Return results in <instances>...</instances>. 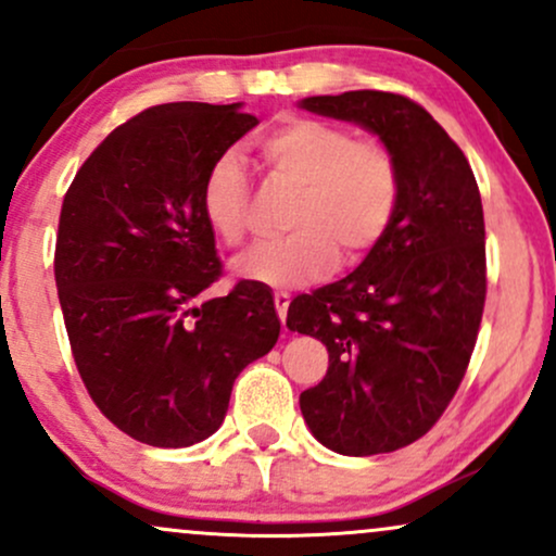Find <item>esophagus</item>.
<instances>
[{
  "instance_id": "34e87169",
  "label": "esophagus",
  "mask_w": 556,
  "mask_h": 556,
  "mask_svg": "<svg viewBox=\"0 0 556 556\" xmlns=\"http://www.w3.org/2000/svg\"><path fill=\"white\" fill-rule=\"evenodd\" d=\"M274 308H277V314H279V318H282V324H285L287 308H290V295H287V292H274Z\"/></svg>"
}]
</instances>
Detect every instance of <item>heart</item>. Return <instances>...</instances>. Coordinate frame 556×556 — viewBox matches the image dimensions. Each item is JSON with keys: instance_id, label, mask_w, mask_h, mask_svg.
Masks as SVG:
<instances>
[{"instance_id": "b5f03b06", "label": "heart", "mask_w": 556, "mask_h": 556, "mask_svg": "<svg viewBox=\"0 0 556 556\" xmlns=\"http://www.w3.org/2000/svg\"><path fill=\"white\" fill-rule=\"evenodd\" d=\"M279 182L298 190L287 227L292 235L266 242L240 261L251 282L292 290L334 269L336 251L355 264L379 245L400 206L402 175L392 151L321 119H285L258 140ZM248 177L240 156L225 151L201 185V212L227 248L248 235Z\"/></svg>"}]
</instances>
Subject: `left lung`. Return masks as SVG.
<instances>
[{"label": "left lung", "mask_w": 556, "mask_h": 556, "mask_svg": "<svg viewBox=\"0 0 556 556\" xmlns=\"http://www.w3.org/2000/svg\"><path fill=\"white\" fill-rule=\"evenodd\" d=\"M300 106L366 127L400 164V206L379 245L287 311L290 331L329 353L327 376L300 394L311 433L340 455L394 452L442 418L473 355L486 300L481 193L460 146L405 96L348 91Z\"/></svg>", "instance_id": "left-lung-1"}]
</instances>
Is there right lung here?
Here are the masks:
<instances>
[{
  "label": "right lung",
  "mask_w": 556,
  "mask_h": 556,
  "mask_svg": "<svg viewBox=\"0 0 556 556\" xmlns=\"http://www.w3.org/2000/svg\"><path fill=\"white\" fill-rule=\"evenodd\" d=\"M240 106L177 101L136 114L62 201L54 279L75 366L96 407L151 446L212 437L238 374L279 337L258 282L193 305L222 277L203 177L258 125Z\"/></svg>",
  "instance_id": "right-lung-1"
}]
</instances>
